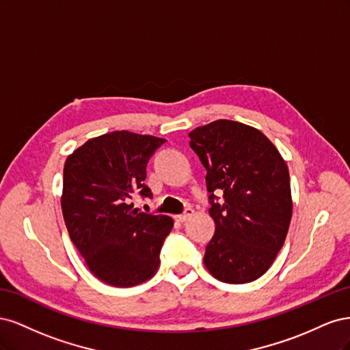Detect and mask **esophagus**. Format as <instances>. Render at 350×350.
Segmentation results:
<instances>
[{
    "instance_id": "esophagus-1",
    "label": "esophagus",
    "mask_w": 350,
    "mask_h": 350,
    "mask_svg": "<svg viewBox=\"0 0 350 350\" xmlns=\"http://www.w3.org/2000/svg\"><path fill=\"white\" fill-rule=\"evenodd\" d=\"M194 215V210L191 208V207H188V208H185V211L183 215H178V216H175V219L178 220V221H185V220H188L189 217H191Z\"/></svg>"
}]
</instances>
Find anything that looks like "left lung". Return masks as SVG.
<instances>
[{"label": "left lung", "instance_id": "obj_1", "mask_svg": "<svg viewBox=\"0 0 350 350\" xmlns=\"http://www.w3.org/2000/svg\"><path fill=\"white\" fill-rule=\"evenodd\" d=\"M189 146L207 169L208 213L216 224L204 264L220 282L242 284L266 273L292 217L289 171L260 130L229 120L197 126ZM224 194V201L214 196Z\"/></svg>", "mask_w": 350, "mask_h": 350}]
</instances>
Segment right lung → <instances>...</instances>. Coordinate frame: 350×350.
I'll use <instances>...</instances> for the list:
<instances>
[{"instance_id": "right-lung-1", "label": "right lung", "mask_w": 350, "mask_h": 350, "mask_svg": "<svg viewBox=\"0 0 350 350\" xmlns=\"http://www.w3.org/2000/svg\"><path fill=\"white\" fill-rule=\"evenodd\" d=\"M165 142L113 131L88 140L64 165L61 207L70 238L94 276L116 288L153 276L174 226L169 216L139 213L131 203L135 194L153 197L146 166Z\"/></svg>"}]
</instances>
